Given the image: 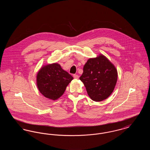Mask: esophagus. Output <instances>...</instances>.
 Segmentation results:
<instances>
[{
	"label": "esophagus",
	"instance_id": "1",
	"mask_svg": "<svg viewBox=\"0 0 150 150\" xmlns=\"http://www.w3.org/2000/svg\"><path fill=\"white\" fill-rule=\"evenodd\" d=\"M73 76H74V79H78L79 78V76L78 75H76V74H74V75H73Z\"/></svg>",
	"mask_w": 150,
	"mask_h": 150
}]
</instances>
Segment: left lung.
Returning a JSON list of instances; mask_svg holds the SVG:
<instances>
[{"label":"left lung","instance_id":"1","mask_svg":"<svg viewBox=\"0 0 150 150\" xmlns=\"http://www.w3.org/2000/svg\"><path fill=\"white\" fill-rule=\"evenodd\" d=\"M117 79L114 65L102 54L89 58L83 67L80 80L84 83L90 98L100 102L106 100L114 91Z\"/></svg>","mask_w":150,"mask_h":150}]
</instances>
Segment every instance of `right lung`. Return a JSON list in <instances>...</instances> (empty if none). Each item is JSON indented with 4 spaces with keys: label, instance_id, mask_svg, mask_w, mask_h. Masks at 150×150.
Here are the masks:
<instances>
[{
    "label": "right lung",
    "instance_id": "obj_1",
    "mask_svg": "<svg viewBox=\"0 0 150 150\" xmlns=\"http://www.w3.org/2000/svg\"><path fill=\"white\" fill-rule=\"evenodd\" d=\"M73 77L64 70L58 64H47L38 72L36 84L40 92L52 100L59 98L64 93L66 86Z\"/></svg>",
    "mask_w": 150,
    "mask_h": 150
}]
</instances>
